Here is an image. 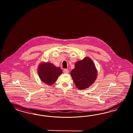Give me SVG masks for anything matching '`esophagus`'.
Here are the masks:
<instances>
[{"instance_id":"1","label":"esophagus","mask_w":133,"mask_h":133,"mask_svg":"<svg viewBox=\"0 0 133 133\" xmlns=\"http://www.w3.org/2000/svg\"><path fill=\"white\" fill-rule=\"evenodd\" d=\"M69 70L68 69H64V74H69Z\"/></svg>"}]
</instances>
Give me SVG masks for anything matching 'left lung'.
Instances as JSON below:
<instances>
[{
	"instance_id": "1",
	"label": "left lung",
	"mask_w": 133,
	"mask_h": 133,
	"mask_svg": "<svg viewBox=\"0 0 133 133\" xmlns=\"http://www.w3.org/2000/svg\"><path fill=\"white\" fill-rule=\"evenodd\" d=\"M70 75L76 87L82 90L88 88L94 83L98 76V71L92 59L86 57L75 63Z\"/></svg>"
}]
</instances>
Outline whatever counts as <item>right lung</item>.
Instances as JSON below:
<instances>
[{
	"mask_svg": "<svg viewBox=\"0 0 133 133\" xmlns=\"http://www.w3.org/2000/svg\"><path fill=\"white\" fill-rule=\"evenodd\" d=\"M63 71L59 67L49 62H41L37 68V73L41 81L51 86L55 83Z\"/></svg>",
	"mask_w": 133,
	"mask_h": 133,
	"instance_id": "obj_1",
	"label": "right lung"
}]
</instances>
